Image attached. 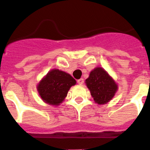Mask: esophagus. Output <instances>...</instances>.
Returning a JSON list of instances; mask_svg holds the SVG:
<instances>
[{
  "instance_id": "esophagus-1",
  "label": "esophagus",
  "mask_w": 150,
  "mask_h": 150,
  "mask_svg": "<svg viewBox=\"0 0 150 150\" xmlns=\"http://www.w3.org/2000/svg\"><path fill=\"white\" fill-rule=\"evenodd\" d=\"M77 82H78V84H79V85H80V86H81V85H82V84H83V82H84L83 79H79V80H78V81H77Z\"/></svg>"
}]
</instances>
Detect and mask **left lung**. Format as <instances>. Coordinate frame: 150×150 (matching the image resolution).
Here are the masks:
<instances>
[{"mask_svg": "<svg viewBox=\"0 0 150 150\" xmlns=\"http://www.w3.org/2000/svg\"><path fill=\"white\" fill-rule=\"evenodd\" d=\"M85 82L95 103L98 105L109 103L118 90L115 80L101 67H96L92 70Z\"/></svg>", "mask_w": 150, "mask_h": 150, "instance_id": "8db88e82", "label": "left lung"}]
</instances>
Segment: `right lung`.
<instances>
[{"label":"right lung","mask_w":150,"mask_h":150,"mask_svg":"<svg viewBox=\"0 0 150 150\" xmlns=\"http://www.w3.org/2000/svg\"><path fill=\"white\" fill-rule=\"evenodd\" d=\"M75 84L76 81L69 73L54 69L39 81L37 90L45 103L57 106L64 100L70 88Z\"/></svg>","instance_id":"right-lung-1"}]
</instances>
